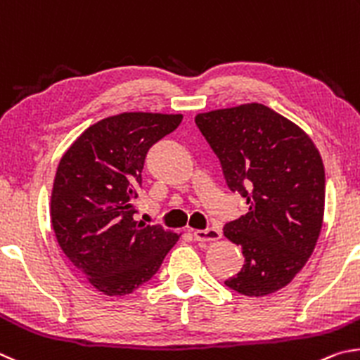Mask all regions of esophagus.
<instances>
[{"label": "esophagus", "mask_w": 360, "mask_h": 360, "mask_svg": "<svg viewBox=\"0 0 360 360\" xmlns=\"http://www.w3.org/2000/svg\"><path fill=\"white\" fill-rule=\"evenodd\" d=\"M194 238L198 242H215L221 238V231L217 228H209V229H196L193 232Z\"/></svg>", "instance_id": "obj_1"}]
</instances>
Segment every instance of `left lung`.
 I'll list each match as a JSON object with an SVG mask.
<instances>
[{"mask_svg":"<svg viewBox=\"0 0 360 360\" xmlns=\"http://www.w3.org/2000/svg\"><path fill=\"white\" fill-rule=\"evenodd\" d=\"M196 124L248 212L224 226L245 264L226 286L250 297L276 292L311 256L324 219L326 174L307 132L270 107L250 103L198 113Z\"/></svg>","mask_w":360,"mask_h":360,"instance_id":"left-lung-1","label":"left lung"}]
</instances>
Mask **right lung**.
<instances>
[{"label": "right lung", "mask_w": 360, "mask_h": 360, "mask_svg": "<svg viewBox=\"0 0 360 360\" xmlns=\"http://www.w3.org/2000/svg\"><path fill=\"white\" fill-rule=\"evenodd\" d=\"M181 120V113H118L86 128L61 156L50 198L52 228L63 253L99 292L131 294L180 238L136 221L134 200L148 148Z\"/></svg>", "instance_id": "1"}]
</instances>
